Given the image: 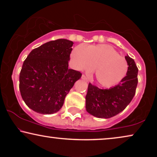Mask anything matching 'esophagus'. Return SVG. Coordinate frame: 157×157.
Here are the masks:
<instances>
[{"instance_id":"esophagus-1","label":"esophagus","mask_w":157,"mask_h":157,"mask_svg":"<svg viewBox=\"0 0 157 157\" xmlns=\"http://www.w3.org/2000/svg\"><path fill=\"white\" fill-rule=\"evenodd\" d=\"M81 78L83 79V80H84V81H88V78H87V77L85 76V75H82V76H81Z\"/></svg>"}]
</instances>
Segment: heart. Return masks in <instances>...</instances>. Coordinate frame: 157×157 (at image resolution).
<instances>
[{
  "instance_id": "1",
  "label": "heart",
  "mask_w": 157,
  "mask_h": 157,
  "mask_svg": "<svg viewBox=\"0 0 157 157\" xmlns=\"http://www.w3.org/2000/svg\"><path fill=\"white\" fill-rule=\"evenodd\" d=\"M71 60L76 69L89 72L95 68L96 80L101 86L111 87L123 80L127 74L128 65L125 58L119 56L108 45L75 47Z\"/></svg>"
}]
</instances>
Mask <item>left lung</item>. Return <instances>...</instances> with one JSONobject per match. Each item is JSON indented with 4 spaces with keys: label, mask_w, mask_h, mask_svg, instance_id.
<instances>
[{
    "label": "left lung",
    "mask_w": 157,
    "mask_h": 157,
    "mask_svg": "<svg viewBox=\"0 0 157 157\" xmlns=\"http://www.w3.org/2000/svg\"><path fill=\"white\" fill-rule=\"evenodd\" d=\"M128 68L126 76L119 84L109 89H101L89 83L86 96L88 113L101 119H109L126 109L136 93L138 68L134 59L125 56Z\"/></svg>",
    "instance_id": "1"
}]
</instances>
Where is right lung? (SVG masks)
Wrapping results in <instances>:
<instances>
[{"label": "right lung", "instance_id": "right-lung-1", "mask_svg": "<svg viewBox=\"0 0 157 157\" xmlns=\"http://www.w3.org/2000/svg\"><path fill=\"white\" fill-rule=\"evenodd\" d=\"M73 44L66 39L47 42L32 50L23 62L19 89L25 104L36 112L51 114L59 111L81 77V72L68 68Z\"/></svg>", "mask_w": 157, "mask_h": 157}]
</instances>
